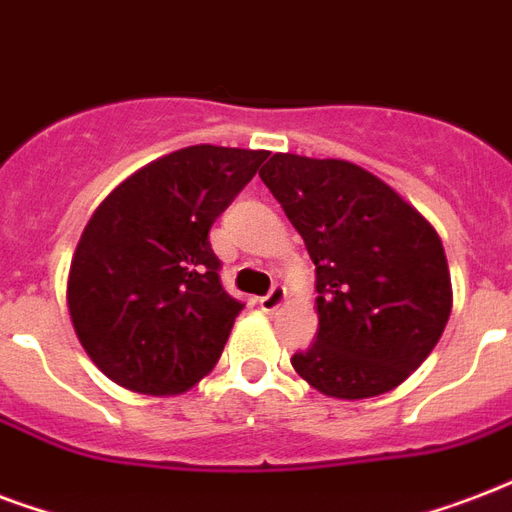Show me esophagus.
Masks as SVG:
<instances>
[{"label":"esophagus","mask_w":512,"mask_h":512,"mask_svg":"<svg viewBox=\"0 0 512 512\" xmlns=\"http://www.w3.org/2000/svg\"><path fill=\"white\" fill-rule=\"evenodd\" d=\"M284 300H287V290H284L282 284H276L265 298H260V308H263L265 314H273V311H279L284 306Z\"/></svg>","instance_id":"esophagus-1"}]
</instances>
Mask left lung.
Segmentation results:
<instances>
[{
  "label": "left lung",
  "mask_w": 512,
  "mask_h": 512,
  "mask_svg": "<svg viewBox=\"0 0 512 512\" xmlns=\"http://www.w3.org/2000/svg\"><path fill=\"white\" fill-rule=\"evenodd\" d=\"M317 265V341L292 357L308 386L365 400L400 386L454 306L438 230L357 163L273 152L260 169Z\"/></svg>",
  "instance_id": "left-lung-1"
}]
</instances>
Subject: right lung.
<instances>
[{
  "mask_svg": "<svg viewBox=\"0 0 512 512\" xmlns=\"http://www.w3.org/2000/svg\"><path fill=\"white\" fill-rule=\"evenodd\" d=\"M265 158L193 144L134 171L96 206L74 247L66 306L109 381L171 397L212 373L244 306L222 290L209 228Z\"/></svg>",
  "mask_w": 512,
  "mask_h": 512,
  "instance_id": "right-lung-1",
  "label": "right lung"
}]
</instances>
